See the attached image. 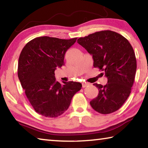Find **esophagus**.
Listing matches in <instances>:
<instances>
[{
  "mask_svg": "<svg viewBox=\"0 0 148 148\" xmlns=\"http://www.w3.org/2000/svg\"><path fill=\"white\" fill-rule=\"evenodd\" d=\"M89 85V83H87V82H83V83H82V87H87V86H88Z\"/></svg>",
  "mask_w": 148,
  "mask_h": 148,
  "instance_id": "1",
  "label": "esophagus"
}]
</instances>
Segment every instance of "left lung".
<instances>
[{"label": "left lung", "instance_id": "left-lung-1", "mask_svg": "<svg viewBox=\"0 0 148 148\" xmlns=\"http://www.w3.org/2000/svg\"><path fill=\"white\" fill-rule=\"evenodd\" d=\"M77 42L92 55L95 68L108 77L105 86L93 84L99 94L90 102L91 107L102 114L117 111L128 99L134 81L136 59L131 44L122 35L108 30L81 37Z\"/></svg>", "mask_w": 148, "mask_h": 148}]
</instances>
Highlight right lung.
<instances>
[{
    "mask_svg": "<svg viewBox=\"0 0 148 148\" xmlns=\"http://www.w3.org/2000/svg\"><path fill=\"white\" fill-rule=\"evenodd\" d=\"M76 40L37 37L29 42L20 53L19 79L31 106L42 116H61L82 88L79 82H62L61 84L55 77V71L64 65L65 53Z\"/></svg>",
    "mask_w": 148,
    "mask_h": 148,
    "instance_id": "1",
    "label": "right lung"
}]
</instances>
